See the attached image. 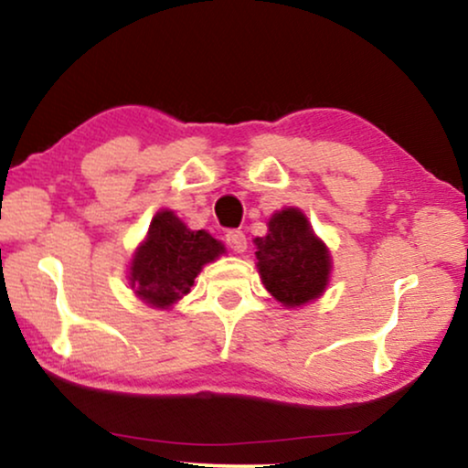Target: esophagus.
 <instances>
[{
    "label": "esophagus",
    "mask_w": 468,
    "mask_h": 468,
    "mask_svg": "<svg viewBox=\"0 0 468 468\" xmlns=\"http://www.w3.org/2000/svg\"><path fill=\"white\" fill-rule=\"evenodd\" d=\"M227 246L231 248L233 252H237V254L246 252V248H248L246 235H243V231H229L227 233Z\"/></svg>",
    "instance_id": "1"
}]
</instances>
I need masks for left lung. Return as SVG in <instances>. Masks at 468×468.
<instances>
[{"instance_id":"1","label":"left lung","mask_w":468,"mask_h":468,"mask_svg":"<svg viewBox=\"0 0 468 468\" xmlns=\"http://www.w3.org/2000/svg\"><path fill=\"white\" fill-rule=\"evenodd\" d=\"M267 227V235L254 239L262 286L286 309L320 299L331 280L333 259L307 216L299 207H284L269 218Z\"/></svg>"}]
</instances>
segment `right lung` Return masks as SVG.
<instances>
[{
	"label": "right lung",
	"mask_w": 468,
	"mask_h": 468,
	"mask_svg": "<svg viewBox=\"0 0 468 468\" xmlns=\"http://www.w3.org/2000/svg\"><path fill=\"white\" fill-rule=\"evenodd\" d=\"M225 254V246L207 231H190L171 209L150 222L144 241L129 262V286L135 297L154 309H171L190 292L207 262Z\"/></svg>",
	"instance_id": "right-lung-1"
}]
</instances>
